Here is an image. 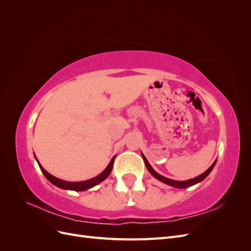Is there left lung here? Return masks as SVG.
Masks as SVG:
<instances>
[{"mask_svg": "<svg viewBox=\"0 0 251 251\" xmlns=\"http://www.w3.org/2000/svg\"><path fill=\"white\" fill-rule=\"evenodd\" d=\"M141 155H142V158H143V160H144V163H146V165H147V169L149 170V172H150L151 175H153V176H154L156 179L160 180L161 182H163V183H165V184H169V185H171V186L177 187V188H186V187L192 186V185H194V184H196V183H198V182L202 181L203 179H205V178H206V177L208 176L209 173L212 171V169H214V166H215V164H216V162H217V160H216L214 163L211 164V166H210V168H209L206 172L203 173L202 175H200V176L196 177V178H194V179L186 180V181H175V180H172V179L165 178V177L161 176V175H159L158 173H156V172L153 170V168H151V166L150 165V163L148 162L147 158L144 157V155H143V154H141Z\"/></svg>", "mask_w": 251, "mask_h": 251, "instance_id": "1", "label": "left lung"}]
</instances>
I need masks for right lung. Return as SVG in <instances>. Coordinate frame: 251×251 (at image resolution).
<instances>
[{
    "mask_svg": "<svg viewBox=\"0 0 251 251\" xmlns=\"http://www.w3.org/2000/svg\"><path fill=\"white\" fill-rule=\"evenodd\" d=\"M114 159H115V157L112 158V160L110 161L109 165L107 166V169H105L101 174L98 175V176H96L95 178H92V179L87 180V181H82V182H67V181H63L60 179H57L55 177H53L52 175H50L48 172L45 171L44 168L40 163H39V165H40L41 171L45 175V177H46L51 182V183H53V184L60 187V188L72 189V191H77L78 192V191H86V189H88V188L93 187V186L97 185L98 183H100V182H102L105 178H107L110 175V173L112 172V168H113V164H114ZM37 162H39V161H37Z\"/></svg>",
    "mask_w": 251,
    "mask_h": 251,
    "instance_id": "right-lung-1",
    "label": "right lung"
}]
</instances>
